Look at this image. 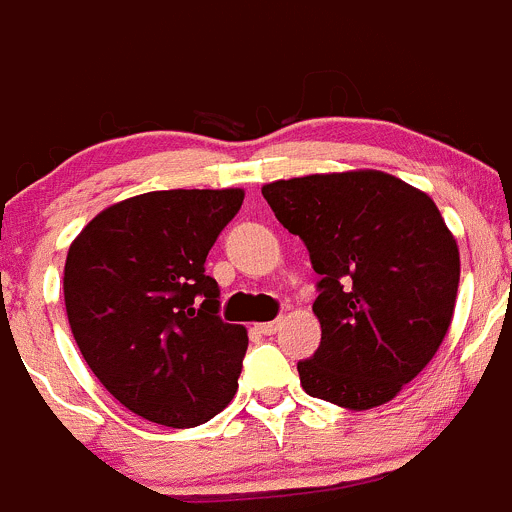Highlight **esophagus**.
<instances>
[{
	"mask_svg": "<svg viewBox=\"0 0 512 512\" xmlns=\"http://www.w3.org/2000/svg\"><path fill=\"white\" fill-rule=\"evenodd\" d=\"M257 330H260L262 335H275V332L280 330V320H272V322H260V325H257Z\"/></svg>",
	"mask_w": 512,
	"mask_h": 512,
	"instance_id": "esophagus-1",
	"label": "esophagus"
}]
</instances>
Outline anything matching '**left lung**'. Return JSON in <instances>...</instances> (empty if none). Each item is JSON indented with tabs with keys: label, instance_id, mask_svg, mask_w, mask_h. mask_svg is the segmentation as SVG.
<instances>
[{
	"label": "left lung",
	"instance_id": "left-lung-1",
	"mask_svg": "<svg viewBox=\"0 0 512 512\" xmlns=\"http://www.w3.org/2000/svg\"><path fill=\"white\" fill-rule=\"evenodd\" d=\"M320 275V347L297 362L307 395L350 410L388 403L438 352L460 282V252L425 192L377 170L262 187Z\"/></svg>",
	"mask_w": 512,
	"mask_h": 512
}]
</instances>
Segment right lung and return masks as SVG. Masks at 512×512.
I'll use <instances>...</instances> for the list:
<instances>
[{
	"mask_svg": "<svg viewBox=\"0 0 512 512\" xmlns=\"http://www.w3.org/2000/svg\"><path fill=\"white\" fill-rule=\"evenodd\" d=\"M242 190H162L99 212L69 245L64 305L79 352L127 410L195 428L227 408L247 330L222 320L207 252Z\"/></svg>",
	"mask_w": 512,
	"mask_h": 512,
	"instance_id": "obj_1",
	"label": "right lung"
}]
</instances>
